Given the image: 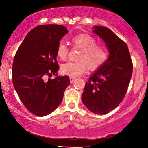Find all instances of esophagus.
<instances>
[{"label": "esophagus", "instance_id": "obj_1", "mask_svg": "<svg viewBox=\"0 0 148 148\" xmlns=\"http://www.w3.org/2000/svg\"><path fill=\"white\" fill-rule=\"evenodd\" d=\"M75 79L74 77H70V82L71 83H73L75 81Z\"/></svg>", "mask_w": 148, "mask_h": 148}]
</instances>
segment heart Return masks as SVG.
<instances>
[{
	"label": "heart",
	"mask_w": 148,
	"mask_h": 148,
	"mask_svg": "<svg viewBox=\"0 0 148 148\" xmlns=\"http://www.w3.org/2000/svg\"><path fill=\"white\" fill-rule=\"evenodd\" d=\"M75 48L81 50L77 62H68L62 64L60 71L62 73L75 77L86 71L87 68L96 70L101 67L108 58V52L103 46H99L94 38L88 34H79L71 40ZM69 48L64 42L58 44L56 54L60 60L66 59Z\"/></svg>",
	"instance_id": "b5f03b06"
}]
</instances>
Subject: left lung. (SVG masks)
Wrapping results in <instances>:
<instances>
[{
	"instance_id": "left-lung-1",
	"label": "left lung",
	"mask_w": 148,
	"mask_h": 148,
	"mask_svg": "<svg viewBox=\"0 0 148 148\" xmlns=\"http://www.w3.org/2000/svg\"><path fill=\"white\" fill-rule=\"evenodd\" d=\"M93 32L102 38L109 55L103 65L86 82L82 102L96 114H106L122 102L133 73V63L127 44L110 29L94 26Z\"/></svg>"
}]
</instances>
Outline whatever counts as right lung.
<instances>
[{"label":"right lung","instance_id":"right-lung-1","mask_svg":"<svg viewBox=\"0 0 148 148\" xmlns=\"http://www.w3.org/2000/svg\"><path fill=\"white\" fill-rule=\"evenodd\" d=\"M67 33L63 25H38L26 35L14 57V88L24 106L36 116H44L53 112L70 84L67 75L56 73L59 69L56 49ZM54 74V80L45 79L46 75Z\"/></svg>","mask_w":148,"mask_h":148}]
</instances>
